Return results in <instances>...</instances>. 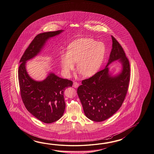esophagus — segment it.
Returning a JSON list of instances; mask_svg holds the SVG:
<instances>
[{
    "label": "esophagus",
    "mask_w": 154,
    "mask_h": 154,
    "mask_svg": "<svg viewBox=\"0 0 154 154\" xmlns=\"http://www.w3.org/2000/svg\"><path fill=\"white\" fill-rule=\"evenodd\" d=\"M79 84L78 82H73V86L74 88H78L79 87Z\"/></svg>",
    "instance_id": "34e87169"
}]
</instances>
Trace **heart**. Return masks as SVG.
<instances>
[{"instance_id": "1", "label": "heart", "mask_w": 154, "mask_h": 154, "mask_svg": "<svg viewBox=\"0 0 154 154\" xmlns=\"http://www.w3.org/2000/svg\"><path fill=\"white\" fill-rule=\"evenodd\" d=\"M105 53L106 47L103 42L88 38L75 39L68 45L67 52L61 53L62 72L64 75L69 76L76 62L77 68L83 75L92 76L100 69Z\"/></svg>"}]
</instances>
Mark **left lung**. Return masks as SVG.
I'll list each match as a JSON object with an SVG mask.
<instances>
[{
    "label": "left lung",
    "mask_w": 154,
    "mask_h": 154,
    "mask_svg": "<svg viewBox=\"0 0 154 154\" xmlns=\"http://www.w3.org/2000/svg\"><path fill=\"white\" fill-rule=\"evenodd\" d=\"M112 37V48L106 66L91 78L84 80L77 93L84 113L94 122L106 120L119 109L125 98L130 81V64L123 48ZM118 60L122 69L112 75L108 66Z\"/></svg>",
    "instance_id": "1"
}]
</instances>
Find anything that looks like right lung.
<instances>
[{"label": "right lung", "mask_w": 154, "mask_h": 154, "mask_svg": "<svg viewBox=\"0 0 154 154\" xmlns=\"http://www.w3.org/2000/svg\"><path fill=\"white\" fill-rule=\"evenodd\" d=\"M64 30L47 32L37 35L20 60L18 80L20 95L26 109L35 117L45 123H53L63 115L66 107L64 90L72 87L73 82L49 72L42 81L31 78L26 70V62L39 54L48 41Z\"/></svg>", "instance_id": "right-lung-1"}]
</instances>
